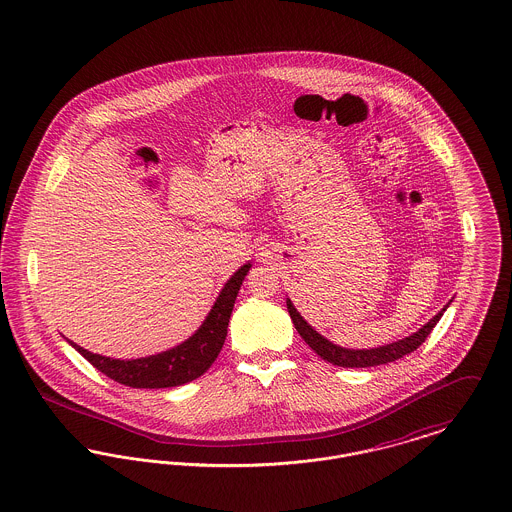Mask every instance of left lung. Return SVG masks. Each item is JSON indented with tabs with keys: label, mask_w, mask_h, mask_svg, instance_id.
<instances>
[{
	"label": "left lung",
	"mask_w": 512,
	"mask_h": 512,
	"mask_svg": "<svg viewBox=\"0 0 512 512\" xmlns=\"http://www.w3.org/2000/svg\"><path fill=\"white\" fill-rule=\"evenodd\" d=\"M452 301V300H451ZM449 301V303H451ZM449 303L433 317L429 319V323H425L420 331L396 340L387 346H379V348H371V350H352V348H342L338 344H332L331 340H327L323 334L315 331L303 317L300 311L294 307V303L290 298H286L288 305V313L294 321L296 331L300 332L301 338L309 344V348L319 354L325 361H329L332 365H340V367H375V365H383V363H391L394 360H400L402 356L412 354L414 350H418L421 344L425 342V338L429 336V332L433 331V327L439 323V319L443 317V313L447 311Z\"/></svg>",
	"instance_id": "8db88e82"
}]
</instances>
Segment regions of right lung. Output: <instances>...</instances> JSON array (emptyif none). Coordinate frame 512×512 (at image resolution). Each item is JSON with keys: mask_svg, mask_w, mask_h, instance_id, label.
<instances>
[{"mask_svg": "<svg viewBox=\"0 0 512 512\" xmlns=\"http://www.w3.org/2000/svg\"><path fill=\"white\" fill-rule=\"evenodd\" d=\"M249 269H251V263H245L234 272L232 278L224 284L222 292L218 294L203 325L185 342L166 352L147 356V358H137V360H114L108 356L92 354L71 340L67 342L85 360L91 361L98 371H102L106 377L118 381L125 387L168 389V387L185 385L201 377L218 358L228 334V323L240 292L241 282L247 276Z\"/></svg>", "mask_w": 512, "mask_h": 512, "instance_id": "right-lung-1", "label": "right lung"}]
</instances>
